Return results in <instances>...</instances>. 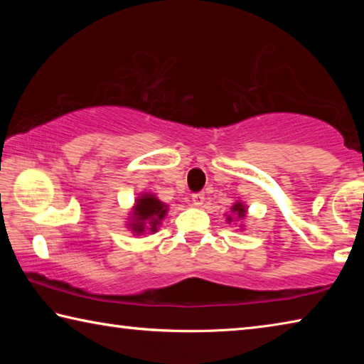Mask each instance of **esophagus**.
I'll list each match as a JSON object with an SVG mask.
<instances>
[{"label":"esophagus","mask_w":364,"mask_h":364,"mask_svg":"<svg viewBox=\"0 0 364 364\" xmlns=\"http://www.w3.org/2000/svg\"><path fill=\"white\" fill-rule=\"evenodd\" d=\"M204 200H205V194L204 193H194L193 194V202H194V205H202L204 204Z\"/></svg>","instance_id":"1"}]
</instances>
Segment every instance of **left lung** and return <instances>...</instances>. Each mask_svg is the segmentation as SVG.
<instances>
[{
	"label": "left lung",
	"mask_w": 364,
	"mask_h": 364,
	"mask_svg": "<svg viewBox=\"0 0 364 364\" xmlns=\"http://www.w3.org/2000/svg\"><path fill=\"white\" fill-rule=\"evenodd\" d=\"M232 212H237V215H239V217H244V215H245V207L242 205V204H234L232 205ZM228 220H230L231 221V217L230 218H228Z\"/></svg>",
	"instance_id": "1"
}]
</instances>
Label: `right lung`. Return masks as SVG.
Instances as JSON below:
<instances>
[{
	"label": "right lung",
	"instance_id": "add662e5",
	"mask_svg": "<svg viewBox=\"0 0 364 364\" xmlns=\"http://www.w3.org/2000/svg\"><path fill=\"white\" fill-rule=\"evenodd\" d=\"M167 213V205H164L162 202L151 194H146L139 197L136 202V208H134V223H132V230L139 234L144 232L146 228L149 225L147 230L156 231L160 223V220L165 217Z\"/></svg>",
	"mask_w": 364,
	"mask_h": 364
}]
</instances>
